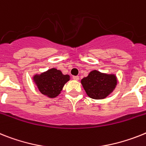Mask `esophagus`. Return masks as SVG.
Instances as JSON below:
<instances>
[{
  "mask_svg": "<svg viewBox=\"0 0 146 146\" xmlns=\"http://www.w3.org/2000/svg\"><path fill=\"white\" fill-rule=\"evenodd\" d=\"M73 79L76 81H78L79 79V77L78 76H73Z\"/></svg>",
  "mask_w": 146,
  "mask_h": 146,
  "instance_id": "esophagus-1",
  "label": "esophagus"
}]
</instances>
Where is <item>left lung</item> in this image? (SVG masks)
Masks as SVG:
<instances>
[{
  "mask_svg": "<svg viewBox=\"0 0 146 146\" xmlns=\"http://www.w3.org/2000/svg\"><path fill=\"white\" fill-rule=\"evenodd\" d=\"M87 95L94 100H102L115 89L117 84L114 74H106L97 70L91 71L81 80Z\"/></svg>",
  "mask_w": 146,
  "mask_h": 146,
  "instance_id": "obj_1",
  "label": "left lung"
}]
</instances>
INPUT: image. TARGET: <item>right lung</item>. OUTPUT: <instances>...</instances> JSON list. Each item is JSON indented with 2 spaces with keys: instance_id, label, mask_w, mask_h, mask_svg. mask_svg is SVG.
I'll list each match as a JSON object with an SVG mask.
<instances>
[{
  "instance_id": "1",
  "label": "right lung",
  "mask_w": 146,
  "mask_h": 146,
  "mask_svg": "<svg viewBox=\"0 0 146 146\" xmlns=\"http://www.w3.org/2000/svg\"><path fill=\"white\" fill-rule=\"evenodd\" d=\"M69 80V75H64L62 71L56 68H51L33 76V81L39 91L50 98H55L60 94L64 84Z\"/></svg>"
}]
</instances>
